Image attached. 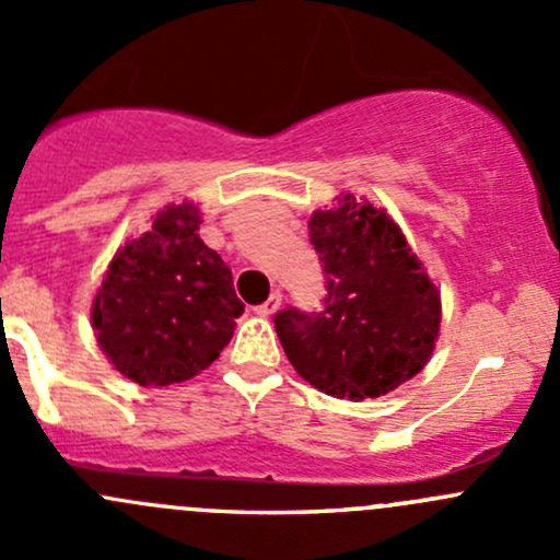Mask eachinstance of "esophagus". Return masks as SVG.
I'll return each instance as SVG.
<instances>
[{
    "label": "esophagus",
    "instance_id": "1",
    "mask_svg": "<svg viewBox=\"0 0 560 560\" xmlns=\"http://www.w3.org/2000/svg\"><path fill=\"white\" fill-rule=\"evenodd\" d=\"M281 301H284V295H281V292L276 290L273 295H270L268 301L262 303V306H257V308H254V312H257L259 316H270V314H276V312H279V308H281Z\"/></svg>",
    "mask_w": 560,
    "mask_h": 560
}]
</instances>
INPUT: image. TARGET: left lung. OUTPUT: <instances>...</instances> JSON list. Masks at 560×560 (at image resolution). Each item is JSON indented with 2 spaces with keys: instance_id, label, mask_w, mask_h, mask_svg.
Listing matches in <instances>:
<instances>
[{
  "instance_id": "obj_1",
  "label": "left lung",
  "mask_w": 560,
  "mask_h": 560,
  "mask_svg": "<svg viewBox=\"0 0 560 560\" xmlns=\"http://www.w3.org/2000/svg\"><path fill=\"white\" fill-rule=\"evenodd\" d=\"M327 276L325 308L276 314L292 369L332 398L387 395L436 349L442 295L385 208L352 191L308 219Z\"/></svg>"
}]
</instances>
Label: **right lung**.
I'll use <instances>...</instances> for the list:
<instances>
[{"label": "right lung", "mask_w": 560, "mask_h": 560, "mask_svg": "<svg viewBox=\"0 0 560 560\" xmlns=\"http://www.w3.org/2000/svg\"><path fill=\"white\" fill-rule=\"evenodd\" d=\"M200 208L171 202L105 270L92 327L113 369L140 387L186 382L219 358L244 314L233 273L200 238Z\"/></svg>", "instance_id": "add662e5"}]
</instances>
